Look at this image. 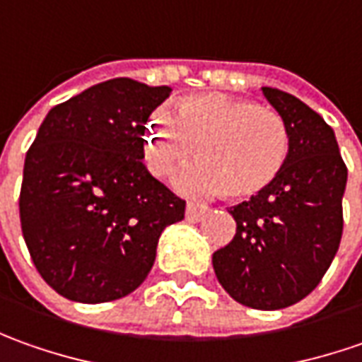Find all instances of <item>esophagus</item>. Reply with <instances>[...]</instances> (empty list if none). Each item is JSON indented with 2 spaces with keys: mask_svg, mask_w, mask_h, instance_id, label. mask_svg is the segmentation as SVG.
<instances>
[{
  "mask_svg": "<svg viewBox=\"0 0 362 362\" xmlns=\"http://www.w3.org/2000/svg\"><path fill=\"white\" fill-rule=\"evenodd\" d=\"M206 212V208H202V206H198V204H194V202H188V206H186V220L188 222H200L202 220V216H204Z\"/></svg>",
  "mask_w": 362,
  "mask_h": 362,
  "instance_id": "1",
  "label": "esophagus"
}]
</instances>
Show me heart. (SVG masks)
<instances>
[{
    "instance_id": "b5f03b06",
    "label": "heart",
    "mask_w": 362,
    "mask_h": 362,
    "mask_svg": "<svg viewBox=\"0 0 362 362\" xmlns=\"http://www.w3.org/2000/svg\"><path fill=\"white\" fill-rule=\"evenodd\" d=\"M204 156L212 170H184L178 184L194 192H228L248 198L281 176L291 152V132L281 114L252 100L220 92L196 94L160 107L146 132V156L158 174L196 164Z\"/></svg>"
}]
</instances>
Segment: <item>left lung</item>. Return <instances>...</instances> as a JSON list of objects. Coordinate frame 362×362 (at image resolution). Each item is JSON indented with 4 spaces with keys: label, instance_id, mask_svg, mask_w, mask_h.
I'll return each mask as SVG.
<instances>
[{
    "label": "left lung",
    "instance_id": "obj_1",
    "mask_svg": "<svg viewBox=\"0 0 362 362\" xmlns=\"http://www.w3.org/2000/svg\"><path fill=\"white\" fill-rule=\"evenodd\" d=\"M262 94L288 126V160L267 190L230 208L236 234L212 267L236 303L279 310L313 293L339 250L346 166L315 110L276 88Z\"/></svg>",
    "mask_w": 362,
    "mask_h": 362
}]
</instances>
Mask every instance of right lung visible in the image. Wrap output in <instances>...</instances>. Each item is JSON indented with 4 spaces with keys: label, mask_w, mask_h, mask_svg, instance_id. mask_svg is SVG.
<instances>
[{
    "label": "right lung",
    "mask_w": 362,
    "mask_h": 362,
    "mask_svg": "<svg viewBox=\"0 0 362 362\" xmlns=\"http://www.w3.org/2000/svg\"><path fill=\"white\" fill-rule=\"evenodd\" d=\"M172 92L130 78L52 107L23 164L19 218L37 272L57 294L98 305L134 293L160 234L186 202L144 166L150 114Z\"/></svg>",
    "instance_id": "add662e5"
}]
</instances>
